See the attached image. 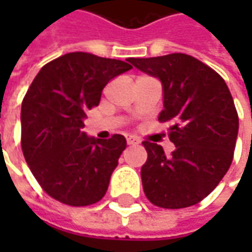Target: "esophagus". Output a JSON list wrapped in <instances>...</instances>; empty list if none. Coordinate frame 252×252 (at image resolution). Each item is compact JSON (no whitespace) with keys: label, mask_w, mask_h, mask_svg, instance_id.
<instances>
[{"label":"esophagus","mask_w":252,"mask_h":252,"mask_svg":"<svg viewBox=\"0 0 252 252\" xmlns=\"http://www.w3.org/2000/svg\"><path fill=\"white\" fill-rule=\"evenodd\" d=\"M126 141H127V144H137V143H139V140H137L134 136H130V134L126 136Z\"/></svg>","instance_id":"obj_1"}]
</instances>
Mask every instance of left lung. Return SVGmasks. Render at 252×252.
Wrapping results in <instances>:
<instances>
[{
    "label": "left lung",
    "mask_w": 252,
    "mask_h": 252,
    "mask_svg": "<svg viewBox=\"0 0 252 252\" xmlns=\"http://www.w3.org/2000/svg\"><path fill=\"white\" fill-rule=\"evenodd\" d=\"M130 63L160 78L164 90L161 123H171L165 156L160 144L143 141L147 161L141 167L143 190L153 205L182 209L199 203L216 188L231 165L238 115L224 80L213 68L185 53Z\"/></svg>",
    "instance_id": "8db88e82"
}]
</instances>
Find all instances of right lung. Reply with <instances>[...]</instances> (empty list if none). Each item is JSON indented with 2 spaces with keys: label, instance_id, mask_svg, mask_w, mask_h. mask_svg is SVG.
I'll return each instance as SVG.
<instances>
[{
  "label": "right lung",
  "instance_id": "1",
  "mask_svg": "<svg viewBox=\"0 0 252 252\" xmlns=\"http://www.w3.org/2000/svg\"><path fill=\"white\" fill-rule=\"evenodd\" d=\"M130 68L122 60L74 52L44 64L34 77L22 101L21 146L49 196L90 206L106 193L126 139L88 137L83 121L87 109L99 105L103 87Z\"/></svg>",
  "mask_w": 252,
  "mask_h": 252
}]
</instances>
